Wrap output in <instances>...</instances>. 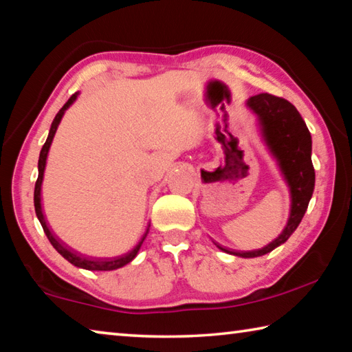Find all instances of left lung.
<instances>
[{
	"instance_id": "8db88e82",
	"label": "left lung",
	"mask_w": 352,
	"mask_h": 352,
	"mask_svg": "<svg viewBox=\"0 0 352 352\" xmlns=\"http://www.w3.org/2000/svg\"><path fill=\"white\" fill-rule=\"evenodd\" d=\"M247 109L256 116L262 141L276 162L283 180L289 188L290 212L287 223L276 239L265 247L252 252H237L219 245L222 252L239 258H258L283 245L298 228L307 210L315 188V170L312 166V138L306 122L289 100L262 93L250 98Z\"/></svg>"
}]
</instances>
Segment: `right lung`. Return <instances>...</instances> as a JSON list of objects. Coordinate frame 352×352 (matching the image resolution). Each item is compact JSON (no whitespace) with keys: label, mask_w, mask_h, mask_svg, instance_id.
I'll return each mask as SVG.
<instances>
[{"label":"right lung","mask_w":352,"mask_h":352,"mask_svg":"<svg viewBox=\"0 0 352 352\" xmlns=\"http://www.w3.org/2000/svg\"><path fill=\"white\" fill-rule=\"evenodd\" d=\"M77 96H79V93H74L73 96L68 99V102L65 104L58 113L54 118V121L51 124V129H50V135H47L46 142L41 147V152H40V157H38V178H37V183H35V189H34V206H35V214H37V217L40 220L41 226H43V231L47 239H50L51 245L54 247L58 253H60L65 259L71 264L79 267V269H85V270H91V272H110V270H116V269H121V267L127 265L129 262H132L136 254L140 253V248L142 245V242L148 234V228H151V223H147V228L144 231V234H142L141 239L138 241V243L130 250V252L124 253L121 256H115V258H93V256H87V254H82L79 252H76L74 248H71L69 245H67L60 237L56 236L52 233L50 225L46 222V217H45V212H43V206H41V184H43V175H45V168H46V160H47V153H50V148L52 144V140H54V135L57 132V127L58 124H60L62 118L65 115V111H67L71 105L76 102Z\"/></svg>","instance_id":"obj_1"}]
</instances>
